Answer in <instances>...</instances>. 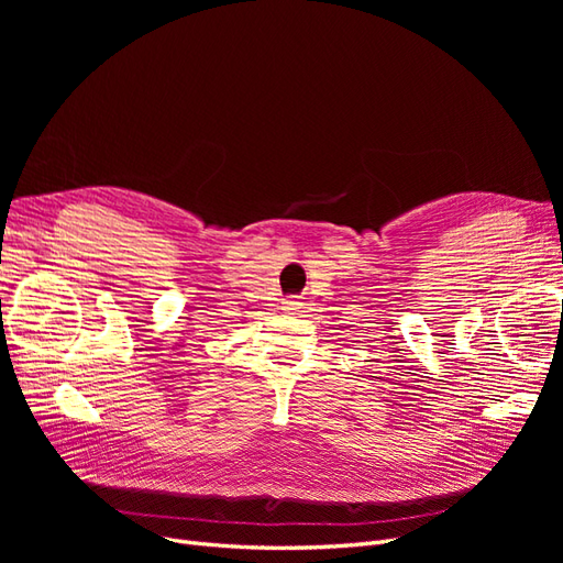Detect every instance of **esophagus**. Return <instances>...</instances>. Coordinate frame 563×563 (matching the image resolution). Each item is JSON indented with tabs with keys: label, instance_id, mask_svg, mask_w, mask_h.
I'll return each instance as SVG.
<instances>
[{
	"label": "esophagus",
	"instance_id": "obj_1",
	"mask_svg": "<svg viewBox=\"0 0 563 563\" xmlns=\"http://www.w3.org/2000/svg\"><path fill=\"white\" fill-rule=\"evenodd\" d=\"M298 308H300L298 296H286V298L282 300V310H286V312H296Z\"/></svg>",
	"mask_w": 563,
	"mask_h": 563
}]
</instances>
